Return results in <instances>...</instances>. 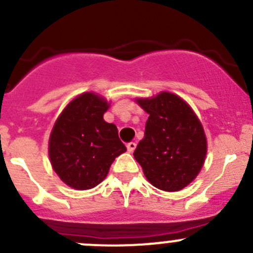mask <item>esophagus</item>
<instances>
[{
	"instance_id": "obj_1",
	"label": "esophagus",
	"mask_w": 253,
	"mask_h": 253,
	"mask_svg": "<svg viewBox=\"0 0 253 253\" xmlns=\"http://www.w3.org/2000/svg\"><path fill=\"white\" fill-rule=\"evenodd\" d=\"M136 149V143L134 142H131L127 144V150H128L129 153H133V150Z\"/></svg>"
}]
</instances>
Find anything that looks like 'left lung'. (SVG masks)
<instances>
[{
  "mask_svg": "<svg viewBox=\"0 0 253 253\" xmlns=\"http://www.w3.org/2000/svg\"><path fill=\"white\" fill-rule=\"evenodd\" d=\"M134 101L149 114L134 159L154 187L167 192L182 190L197 177L206 160L208 147L200 119L181 96L170 91Z\"/></svg>",
  "mask_w": 253,
  "mask_h": 253,
  "instance_id": "8db88e82",
  "label": "left lung"
}]
</instances>
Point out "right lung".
<instances>
[{
	"label": "right lung",
	"mask_w": 253,
	"mask_h": 253,
	"mask_svg": "<svg viewBox=\"0 0 253 253\" xmlns=\"http://www.w3.org/2000/svg\"><path fill=\"white\" fill-rule=\"evenodd\" d=\"M110 101L93 91L73 98L53 124L48 158L61 181L75 190L98 186L111 164L126 152L114 124L104 120Z\"/></svg>",
	"instance_id": "obj_1"
}]
</instances>
